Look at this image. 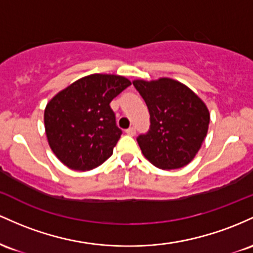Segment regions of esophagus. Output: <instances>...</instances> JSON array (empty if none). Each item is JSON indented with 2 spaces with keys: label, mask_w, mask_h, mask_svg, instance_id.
Listing matches in <instances>:
<instances>
[{
  "label": "esophagus",
  "mask_w": 253,
  "mask_h": 253,
  "mask_svg": "<svg viewBox=\"0 0 253 253\" xmlns=\"http://www.w3.org/2000/svg\"><path fill=\"white\" fill-rule=\"evenodd\" d=\"M126 135H130V136H134V135L136 134L135 127L131 126V127H129V129H126Z\"/></svg>",
  "instance_id": "esophagus-1"
}]
</instances>
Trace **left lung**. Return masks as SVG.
I'll return each mask as SVG.
<instances>
[{
    "label": "left lung",
    "mask_w": 253,
    "mask_h": 253,
    "mask_svg": "<svg viewBox=\"0 0 253 253\" xmlns=\"http://www.w3.org/2000/svg\"><path fill=\"white\" fill-rule=\"evenodd\" d=\"M146 101L150 127L137 137L142 154L161 169L186 166L196 157L208 132L207 105L188 86L173 79L134 80Z\"/></svg>",
    "instance_id": "left-lung-1"
}]
</instances>
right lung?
Returning a JSON list of instances; mask_svg holds the SVG:
<instances>
[{"label":"right lung","instance_id":"right-lung-1","mask_svg":"<svg viewBox=\"0 0 253 253\" xmlns=\"http://www.w3.org/2000/svg\"><path fill=\"white\" fill-rule=\"evenodd\" d=\"M131 82L124 76L92 74L53 96L44 111L47 142L62 164L89 171L112 155L122 135L110 103Z\"/></svg>","mask_w":253,"mask_h":253}]
</instances>
